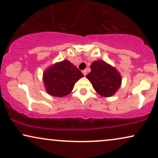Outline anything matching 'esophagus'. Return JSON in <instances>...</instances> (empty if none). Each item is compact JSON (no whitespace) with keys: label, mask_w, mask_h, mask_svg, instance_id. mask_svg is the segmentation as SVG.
<instances>
[{"label":"esophagus","mask_w":158,"mask_h":158,"mask_svg":"<svg viewBox=\"0 0 158 158\" xmlns=\"http://www.w3.org/2000/svg\"><path fill=\"white\" fill-rule=\"evenodd\" d=\"M82 73H83V75H84V76L86 75V74H87V73H86V70H83Z\"/></svg>","instance_id":"esophagus-1"}]
</instances>
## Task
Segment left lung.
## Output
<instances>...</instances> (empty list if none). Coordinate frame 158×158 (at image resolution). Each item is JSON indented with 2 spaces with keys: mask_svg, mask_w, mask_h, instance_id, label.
<instances>
[{
  "mask_svg": "<svg viewBox=\"0 0 158 158\" xmlns=\"http://www.w3.org/2000/svg\"><path fill=\"white\" fill-rule=\"evenodd\" d=\"M91 69V73L86 75V77L91 83L94 90L103 97L114 95L122 82V77L117 70L101 60L93 62Z\"/></svg>",
  "mask_w": 158,
  "mask_h": 158,
  "instance_id": "8db88e82",
  "label": "left lung"
}]
</instances>
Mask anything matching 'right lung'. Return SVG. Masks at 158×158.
Wrapping results in <instances>:
<instances>
[{
	"label": "right lung",
	"mask_w": 158,
	"mask_h": 158,
	"mask_svg": "<svg viewBox=\"0 0 158 158\" xmlns=\"http://www.w3.org/2000/svg\"><path fill=\"white\" fill-rule=\"evenodd\" d=\"M83 76L75 66L64 60L48 68L43 75V81L48 94L62 97L69 94L75 83Z\"/></svg>",
	"instance_id": "1"
}]
</instances>
